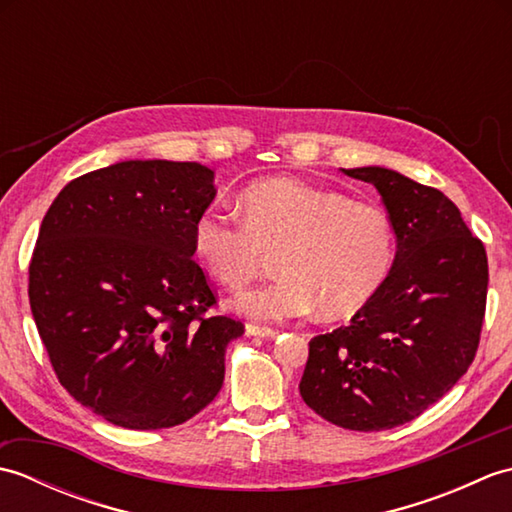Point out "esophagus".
<instances>
[{
    "instance_id": "esophagus-1",
    "label": "esophagus",
    "mask_w": 512,
    "mask_h": 512,
    "mask_svg": "<svg viewBox=\"0 0 512 512\" xmlns=\"http://www.w3.org/2000/svg\"><path fill=\"white\" fill-rule=\"evenodd\" d=\"M246 334H250V336H262V339H268V336H275L277 332H275L273 328H266V325L246 323Z\"/></svg>"
}]
</instances>
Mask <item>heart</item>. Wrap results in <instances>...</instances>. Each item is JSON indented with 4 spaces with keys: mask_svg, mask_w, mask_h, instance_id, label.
Returning a JSON list of instances; mask_svg holds the SVG:
<instances>
[{
    "mask_svg": "<svg viewBox=\"0 0 512 512\" xmlns=\"http://www.w3.org/2000/svg\"><path fill=\"white\" fill-rule=\"evenodd\" d=\"M239 215L209 206L193 222V250L226 288H242L277 253V277L237 297L259 321L350 317L385 284L396 228L376 204L292 178L250 184Z\"/></svg>",
    "mask_w": 512,
    "mask_h": 512,
    "instance_id": "b5f03b06",
    "label": "heart"
}]
</instances>
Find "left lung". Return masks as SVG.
Instances as JSON below:
<instances>
[{
  "instance_id": "1",
  "label": "left lung",
  "mask_w": 512,
  "mask_h": 512,
  "mask_svg": "<svg viewBox=\"0 0 512 512\" xmlns=\"http://www.w3.org/2000/svg\"><path fill=\"white\" fill-rule=\"evenodd\" d=\"M343 171L374 184L398 250L385 284L352 321L310 341L299 391L336 427L383 431L418 418L471 367L488 259L442 191L383 167Z\"/></svg>"
}]
</instances>
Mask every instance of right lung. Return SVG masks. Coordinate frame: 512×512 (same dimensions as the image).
Segmentation results:
<instances>
[{"label": "right lung", "mask_w": 512, "mask_h": 512, "mask_svg": "<svg viewBox=\"0 0 512 512\" xmlns=\"http://www.w3.org/2000/svg\"><path fill=\"white\" fill-rule=\"evenodd\" d=\"M215 198L198 162L127 160L65 184L43 217L28 297L59 383L125 429L187 422L224 383L244 323L193 259Z\"/></svg>", "instance_id": "obj_1"}]
</instances>
